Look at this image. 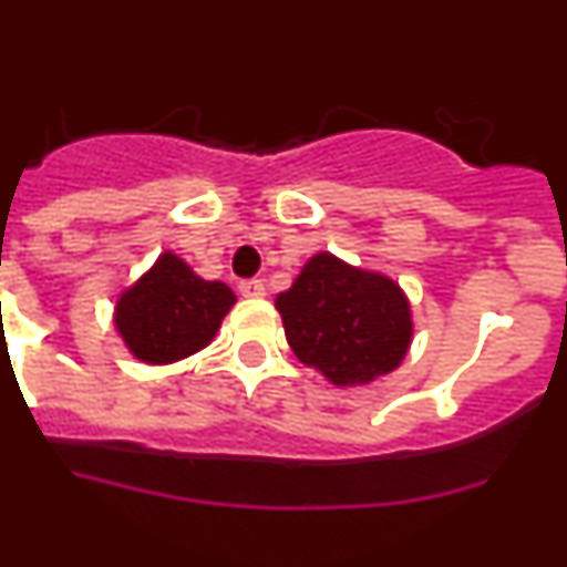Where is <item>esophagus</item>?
Instances as JSON below:
<instances>
[{
  "label": "esophagus",
  "mask_w": 567,
  "mask_h": 567,
  "mask_svg": "<svg viewBox=\"0 0 567 567\" xmlns=\"http://www.w3.org/2000/svg\"><path fill=\"white\" fill-rule=\"evenodd\" d=\"M240 296H246V299H262L266 296V285H262V279H244V282L238 285Z\"/></svg>",
  "instance_id": "34e87169"
}]
</instances>
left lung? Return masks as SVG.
Instances as JSON below:
<instances>
[{"instance_id":"8db88e82","label":"left lung","mask_w":567,"mask_h":567,"mask_svg":"<svg viewBox=\"0 0 567 567\" xmlns=\"http://www.w3.org/2000/svg\"><path fill=\"white\" fill-rule=\"evenodd\" d=\"M285 338L305 365L338 388L395 371L412 343V312L390 277L349 266L329 251L305 262L277 296Z\"/></svg>"}]
</instances>
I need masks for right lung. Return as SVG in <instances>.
<instances>
[{
  "mask_svg": "<svg viewBox=\"0 0 567 567\" xmlns=\"http://www.w3.org/2000/svg\"><path fill=\"white\" fill-rule=\"evenodd\" d=\"M235 293L224 282H207L174 251L115 301L113 321L132 357L150 365H168L205 349L216 338Z\"/></svg>",
  "mask_w": 567,
  "mask_h": 567,
  "instance_id": "right-lung-1",
  "label": "right lung"
}]
</instances>
